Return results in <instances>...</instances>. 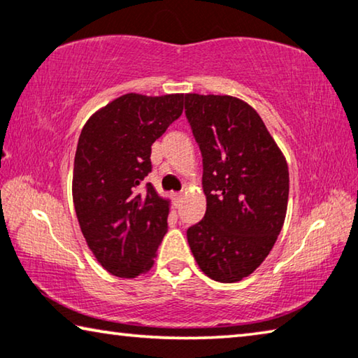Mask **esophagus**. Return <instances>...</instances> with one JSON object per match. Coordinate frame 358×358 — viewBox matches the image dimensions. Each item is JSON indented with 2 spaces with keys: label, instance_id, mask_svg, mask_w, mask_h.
Masks as SVG:
<instances>
[{
  "label": "esophagus",
  "instance_id": "1",
  "mask_svg": "<svg viewBox=\"0 0 358 358\" xmlns=\"http://www.w3.org/2000/svg\"><path fill=\"white\" fill-rule=\"evenodd\" d=\"M182 196H184L182 194H174V195H173V200H174V205H176V206L180 205V201H182Z\"/></svg>",
  "mask_w": 358,
  "mask_h": 358
}]
</instances>
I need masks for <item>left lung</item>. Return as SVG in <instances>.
I'll return each mask as SVG.
<instances>
[{
  "label": "left lung",
  "instance_id": "1",
  "mask_svg": "<svg viewBox=\"0 0 358 358\" xmlns=\"http://www.w3.org/2000/svg\"><path fill=\"white\" fill-rule=\"evenodd\" d=\"M185 115L203 155L206 214L187 230L208 277L235 283L273 248L288 208V163L259 113L234 96L185 94Z\"/></svg>",
  "mask_w": 358,
  "mask_h": 358
}]
</instances>
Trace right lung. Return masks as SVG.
<instances>
[{"mask_svg":"<svg viewBox=\"0 0 358 358\" xmlns=\"http://www.w3.org/2000/svg\"><path fill=\"white\" fill-rule=\"evenodd\" d=\"M184 94L128 92L99 108L75 153V213L97 262L120 278L147 273L168 232L171 200L147 184L152 144L182 115Z\"/></svg>","mask_w":358,"mask_h":358,"instance_id":"obj_1","label":"right lung"}]
</instances>
